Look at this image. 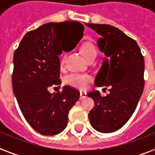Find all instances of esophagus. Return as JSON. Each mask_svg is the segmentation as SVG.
I'll list each match as a JSON object with an SVG mask.
<instances>
[{"label":"esophagus","instance_id":"1","mask_svg":"<svg viewBox=\"0 0 155 155\" xmlns=\"http://www.w3.org/2000/svg\"><path fill=\"white\" fill-rule=\"evenodd\" d=\"M86 97H87V92L83 91H80V100H82Z\"/></svg>","mask_w":155,"mask_h":155}]
</instances>
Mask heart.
Masks as SVG:
<instances>
[{"label": "heart", "instance_id": "1", "mask_svg": "<svg viewBox=\"0 0 155 155\" xmlns=\"http://www.w3.org/2000/svg\"><path fill=\"white\" fill-rule=\"evenodd\" d=\"M81 53L87 61L90 58H96L97 57V49L91 43H84L81 47ZM91 77L87 74H78L73 73L70 74L66 78V82L68 85L78 89H85L88 83L91 82Z\"/></svg>", "mask_w": 155, "mask_h": 155}]
</instances>
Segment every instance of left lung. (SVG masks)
Returning a JSON list of instances; mask_svg holds the SVG:
<instances>
[{
  "mask_svg": "<svg viewBox=\"0 0 155 155\" xmlns=\"http://www.w3.org/2000/svg\"><path fill=\"white\" fill-rule=\"evenodd\" d=\"M85 25L100 35L97 47L106 55L95 78V86L109 87L110 91L106 97L96 90L87 93L95 102L89 120L96 130L111 133L128 121L137 107L144 90V59L136 41L118 28Z\"/></svg>",
  "mask_w": 155,
  "mask_h": 155,
  "instance_id": "obj_1",
  "label": "left lung"
}]
</instances>
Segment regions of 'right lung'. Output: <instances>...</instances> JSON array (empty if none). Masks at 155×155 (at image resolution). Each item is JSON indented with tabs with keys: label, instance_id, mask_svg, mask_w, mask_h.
<instances>
[{
	"label": "right lung",
	"instance_id": "right-lung-1",
	"mask_svg": "<svg viewBox=\"0 0 155 155\" xmlns=\"http://www.w3.org/2000/svg\"><path fill=\"white\" fill-rule=\"evenodd\" d=\"M83 30L77 21L46 23L26 33L15 51L13 92L25 120L41 135L64 130L69 110L78 100L79 91L71 87L64 86L62 92L54 93L48 88L61 84V40H75L71 51L82 38Z\"/></svg>",
	"mask_w": 155,
	"mask_h": 155
}]
</instances>
